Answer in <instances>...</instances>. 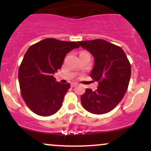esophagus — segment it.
<instances>
[{"label":"esophagus","mask_w":151,"mask_h":151,"mask_svg":"<svg viewBox=\"0 0 151 151\" xmlns=\"http://www.w3.org/2000/svg\"><path fill=\"white\" fill-rule=\"evenodd\" d=\"M77 83H75V82H72V84H71V86H72V87H74V86H75L76 85H77Z\"/></svg>","instance_id":"esophagus-1"}]
</instances>
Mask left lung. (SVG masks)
Wrapping results in <instances>:
<instances>
[{"instance_id":"left-lung-1","label":"left lung","mask_w":151,"mask_h":151,"mask_svg":"<svg viewBox=\"0 0 151 151\" xmlns=\"http://www.w3.org/2000/svg\"><path fill=\"white\" fill-rule=\"evenodd\" d=\"M78 44L94 58L90 77L99 83L96 91L86 89L81 95V105L91 114L108 113L119 104L127 91L131 72L129 60L120 47L104 40Z\"/></svg>"}]
</instances>
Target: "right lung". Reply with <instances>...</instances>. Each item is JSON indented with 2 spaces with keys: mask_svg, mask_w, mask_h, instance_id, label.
Wrapping results in <instances>:
<instances>
[{
  "mask_svg": "<svg viewBox=\"0 0 151 151\" xmlns=\"http://www.w3.org/2000/svg\"><path fill=\"white\" fill-rule=\"evenodd\" d=\"M75 42L47 38L30 46L18 71L22 97L32 111L49 116L61 108L70 84L56 81L53 74L60 70L66 55L75 48Z\"/></svg>",
  "mask_w": 151,
  "mask_h": 151,
  "instance_id": "1",
  "label": "right lung"
}]
</instances>
